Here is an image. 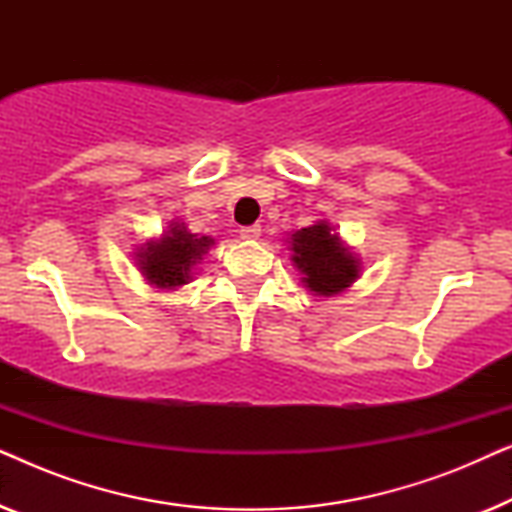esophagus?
Instances as JSON below:
<instances>
[{"label":"esophagus","mask_w":512,"mask_h":512,"mask_svg":"<svg viewBox=\"0 0 512 512\" xmlns=\"http://www.w3.org/2000/svg\"><path fill=\"white\" fill-rule=\"evenodd\" d=\"M240 235L244 240H258V237H261V226H258V223H254V226H244L240 230Z\"/></svg>","instance_id":"obj_1"}]
</instances>
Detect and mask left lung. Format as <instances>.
Masks as SVG:
<instances>
[{
	"label": "left lung",
	"instance_id": "1",
	"mask_svg": "<svg viewBox=\"0 0 512 512\" xmlns=\"http://www.w3.org/2000/svg\"><path fill=\"white\" fill-rule=\"evenodd\" d=\"M291 261L303 272L300 282L314 296H340L361 277V258L335 233L328 221H314L286 237Z\"/></svg>",
	"mask_w": 512,
	"mask_h": 512
}]
</instances>
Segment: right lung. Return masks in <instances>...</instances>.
<instances>
[{
  "instance_id": "1",
  "label": "right lung",
  "mask_w": 512,
  "mask_h": 512,
  "mask_svg": "<svg viewBox=\"0 0 512 512\" xmlns=\"http://www.w3.org/2000/svg\"><path fill=\"white\" fill-rule=\"evenodd\" d=\"M214 247V237L195 235L184 221L172 219L160 237H151L135 251V265L153 289L177 291L193 282L195 265Z\"/></svg>"
}]
</instances>
